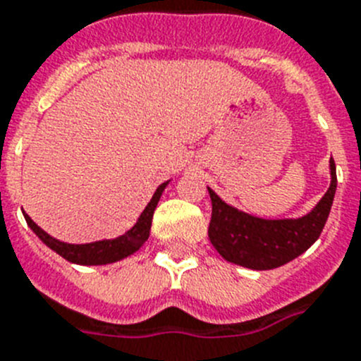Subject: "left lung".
<instances>
[{
    "mask_svg": "<svg viewBox=\"0 0 361 361\" xmlns=\"http://www.w3.org/2000/svg\"><path fill=\"white\" fill-rule=\"evenodd\" d=\"M330 172L332 183L315 209L302 219L286 221H265L237 211L207 187L213 206L207 230L211 245L226 262L254 271L276 269L289 263L317 241L326 224L338 187L334 161H330Z\"/></svg>",
    "mask_w": 361,
    "mask_h": 361,
    "instance_id": "left-lung-1",
    "label": "left lung"
}]
</instances>
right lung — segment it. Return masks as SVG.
Here are the masks:
<instances>
[{"instance_id": "right-lung-1", "label": "right lung", "mask_w": 361, "mask_h": 361, "mask_svg": "<svg viewBox=\"0 0 361 361\" xmlns=\"http://www.w3.org/2000/svg\"><path fill=\"white\" fill-rule=\"evenodd\" d=\"M169 183V181H166ZM166 183H161L155 190V195L152 196L150 204L146 206V209L142 211V215L139 216V221L131 228L128 233L116 237V239H111V241H96L89 243V245H68V243L57 241L51 235H48L46 231L40 230V228L35 224L29 215L25 216V222L29 224V228L40 237V241L44 245H48L54 252H57L59 256H63L64 259H68L72 263H78V265H105V263L118 262V259H124V257L131 256L133 252L139 250L142 245L146 243L148 235H150L152 228V216H154L155 206L161 198V192L165 190Z\"/></svg>"}]
</instances>
